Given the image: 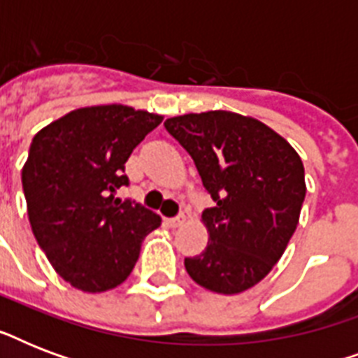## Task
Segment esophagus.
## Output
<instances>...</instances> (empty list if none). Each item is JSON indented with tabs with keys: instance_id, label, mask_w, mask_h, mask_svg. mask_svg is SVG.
I'll use <instances>...</instances> for the list:
<instances>
[{
	"instance_id": "obj_1",
	"label": "esophagus",
	"mask_w": 358,
	"mask_h": 358,
	"mask_svg": "<svg viewBox=\"0 0 358 358\" xmlns=\"http://www.w3.org/2000/svg\"><path fill=\"white\" fill-rule=\"evenodd\" d=\"M165 223L171 227V229H176V227H182L185 223V215H178V217H171L165 219Z\"/></svg>"
}]
</instances>
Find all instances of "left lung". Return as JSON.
I'll return each instance as SVG.
<instances>
[{
    "instance_id": "left-lung-1",
    "label": "left lung",
    "mask_w": 358,
    "mask_h": 358,
    "mask_svg": "<svg viewBox=\"0 0 358 358\" xmlns=\"http://www.w3.org/2000/svg\"><path fill=\"white\" fill-rule=\"evenodd\" d=\"M165 128L189 152L215 206L202 212L208 245L185 258V271L215 294H241L280 260L294 236L305 167L294 146L252 117L187 113Z\"/></svg>"
}]
</instances>
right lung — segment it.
<instances>
[{"mask_svg":"<svg viewBox=\"0 0 358 358\" xmlns=\"http://www.w3.org/2000/svg\"><path fill=\"white\" fill-rule=\"evenodd\" d=\"M162 115L122 103L70 111L33 137L22 169L36 243L74 288L100 294L129 277L141 243L162 219L117 191L124 163Z\"/></svg>","mask_w":358,"mask_h":358,"instance_id":"obj_1","label":"right lung"}]
</instances>
